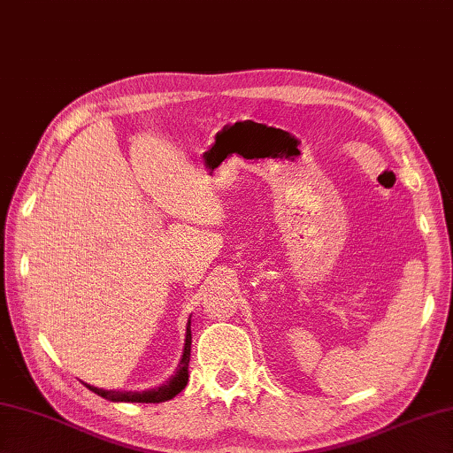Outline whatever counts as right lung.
I'll return each mask as SVG.
<instances>
[{
	"label": "right lung",
	"mask_w": 453,
	"mask_h": 453,
	"mask_svg": "<svg viewBox=\"0 0 453 453\" xmlns=\"http://www.w3.org/2000/svg\"><path fill=\"white\" fill-rule=\"evenodd\" d=\"M190 319L187 325V339H185V350H182V358L179 362V368L175 372V375L167 381L161 383L159 388L156 389H148V391H107V389H99L93 388L85 383V388H89L93 393L97 395L109 399V401H120V403H163L169 401L185 389L187 381H188V360H190Z\"/></svg>",
	"instance_id": "obj_1"
}]
</instances>
